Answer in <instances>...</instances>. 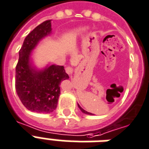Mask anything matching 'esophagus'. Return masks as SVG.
I'll return each instance as SVG.
<instances>
[{
  "label": "esophagus",
  "mask_w": 149,
  "mask_h": 149,
  "mask_svg": "<svg viewBox=\"0 0 149 149\" xmlns=\"http://www.w3.org/2000/svg\"><path fill=\"white\" fill-rule=\"evenodd\" d=\"M65 72H66L68 74H72V72H73V69L70 66L66 67V68H65Z\"/></svg>",
  "instance_id": "34e87169"
}]
</instances>
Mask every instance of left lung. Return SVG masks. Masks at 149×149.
I'll list each match as a JSON object with an SVG mask.
<instances>
[{
  "mask_svg": "<svg viewBox=\"0 0 149 149\" xmlns=\"http://www.w3.org/2000/svg\"><path fill=\"white\" fill-rule=\"evenodd\" d=\"M78 107L79 108V109H80V110H81V111H82V112H84V113H85V114H88V115H91V112H87L86 110H84V109H82V108L80 107V106H79V104H78Z\"/></svg>",
  "mask_w": 149,
  "mask_h": 149,
  "instance_id": "1",
  "label": "left lung"
}]
</instances>
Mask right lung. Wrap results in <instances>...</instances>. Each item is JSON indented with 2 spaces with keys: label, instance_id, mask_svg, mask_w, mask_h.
<instances>
[{
  "label": "right lung",
  "instance_id": "right-lung-1",
  "mask_svg": "<svg viewBox=\"0 0 149 149\" xmlns=\"http://www.w3.org/2000/svg\"><path fill=\"white\" fill-rule=\"evenodd\" d=\"M52 32L51 20L42 22L25 38L19 51L15 68V90L27 109L40 113H50L57 107L60 84L69 79L64 66L52 65L37 70L32 65L30 54L42 38Z\"/></svg>",
  "mask_w": 149,
  "mask_h": 149
}]
</instances>
